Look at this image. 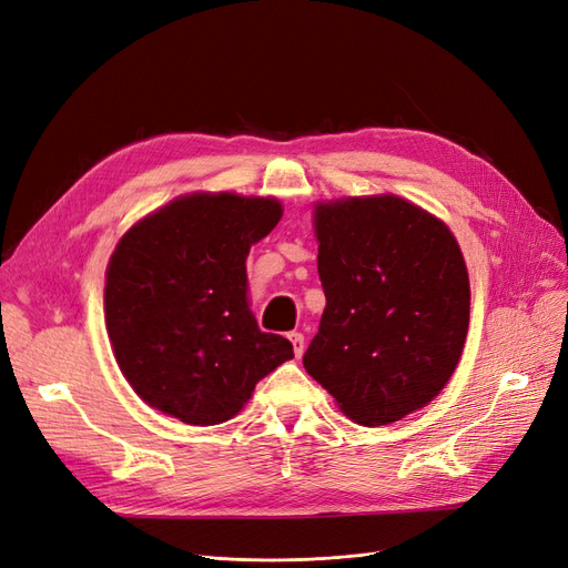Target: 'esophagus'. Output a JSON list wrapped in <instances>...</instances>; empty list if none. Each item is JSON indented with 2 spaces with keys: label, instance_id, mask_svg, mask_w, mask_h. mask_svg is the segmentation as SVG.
<instances>
[{
  "label": "esophagus",
  "instance_id": "esophagus-1",
  "mask_svg": "<svg viewBox=\"0 0 568 568\" xmlns=\"http://www.w3.org/2000/svg\"><path fill=\"white\" fill-rule=\"evenodd\" d=\"M287 339H290L292 351H295L297 358H302V353H304V334L302 332H290Z\"/></svg>",
  "mask_w": 568,
  "mask_h": 568
}]
</instances>
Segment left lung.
Here are the masks:
<instances>
[{
    "mask_svg": "<svg viewBox=\"0 0 568 568\" xmlns=\"http://www.w3.org/2000/svg\"><path fill=\"white\" fill-rule=\"evenodd\" d=\"M325 311L304 367L339 409L386 426L445 388L466 344L470 283L449 226L400 196L313 210Z\"/></svg>",
    "mask_w": 568,
    "mask_h": 568,
    "instance_id": "obj_1",
    "label": "left lung"
}]
</instances>
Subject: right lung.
<instances>
[{
    "label": "right lung",
    "instance_id": "1",
    "mask_svg": "<svg viewBox=\"0 0 568 568\" xmlns=\"http://www.w3.org/2000/svg\"><path fill=\"white\" fill-rule=\"evenodd\" d=\"M276 199L186 194L125 231L104 278V323L125 382L189 426L236 416L257 382L295 358L247 302L250 245L271 234Z\"/></svg>",
    "mask_w": 568,
    "mask_h": 568
}]
</instances>
